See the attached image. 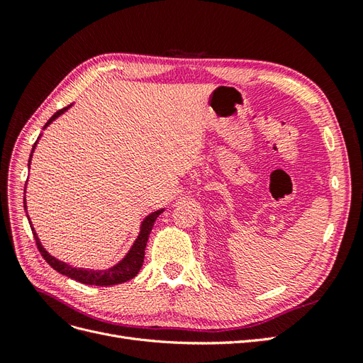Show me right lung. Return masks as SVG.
I'll list each match as a JSON object with an SVG mask.
<instances>
[{
  "label": "right lung",
  "mask_w": 363,
  "mask_h": 363,
  "mask_svg": "<svg viewBox=\"0 0 363 363\" xmlns=\"http://www.w3.org/2000/svg\"><path fill=\"white\" fill-rule=\"evenodd\" d=\"M69 107V106H68ZM68 107H63L60 108L59 112L54 113L48 123L45 124V127L52 123L54 119H56L59 115H62L65 111H67ZM36 144L33 145V150H35ZM31 159V156H30ZM26 201V200H24ZM26 206V203H24ZM163 211H157L155 213H151L145 218V221L142 223V230H140V235L136 239L135 245L131 247V250L128 251V255L125 256V259L123 262H119L116 267L107 269V271H87V269H77V268H71L67 263H63L57 259H54L52 256H50L48 252L42 248L39 239L35 233V230L31 228L33 236H35L36 240V245L39 248V252L42 255V257L47 260L48 265L56 269L57 272L63 274V276H68L77 281L84 283V284H94V286H112V284H119V283H124L128 281L133 277H136V274L139 272V269L142 268V263H144V257H145V247L148 242V238L151 233V228L155 225V221L157 219V216L162 213ZM31 227V225H30Z\"/></svg>",
  "instance_id": "1"
}]
</instances>
